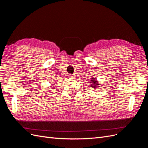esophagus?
<instances>
[{
    "mask_svg": "<svg viewBox=\"0 0 148 148\" xmlns=\"http://www.w3.org/2000/svg\"><path fill=\"white\" fill-rule=\"evenodd\" d=\"M69 77L70 78H74V76H73V75H70V74L69 75Z\"/></svg>",
    "mask_w": 148,
    "mask_h": 148,
    "instance_id": "esophagus-1",
    "label": "esophagus"
}]
</instances>
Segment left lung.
<instances>
[{
  "instance_id": "1",
  "label": "left lung",
  "mask_w": 148,
  "mask_h": 148,
  "mask_svg": "<svg viewBox=\"0 0 148 148\" xmlns=\"http://www.w3.org/2000/svg\"><path fill=\"white\" fill-rule=\"evenodd\" d=\"M89 83H90V87H91V88H93L94 89H95L96 88L99 87V83L97 81V79L92 77L91 78V79H89Z\"/></svg>"
}]
</instances>
